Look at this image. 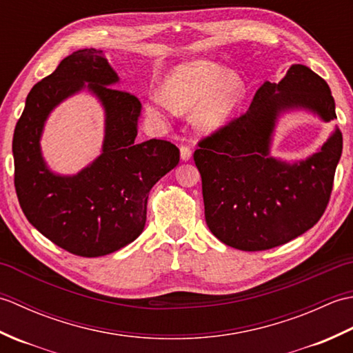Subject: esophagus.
I'll return each instance as SVG.
<instances>
[{"label":"esophagus","instance_id":"esophagus-1","mask_svg":"<svg viewBox=\"0 0 353 353\" xmlns=\"http://www.w3.org/2000/svg\"><path fill=\"white\" fill-rule=\"evenodd\" d=\"M192 156V150L190 145H181V157L182 161H190Z\"/></svg>","mask_w":353,"mask_h":353}]
</instances>
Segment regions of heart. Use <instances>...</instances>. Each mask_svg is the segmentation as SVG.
I'll return each mask as SVG.
<instances>
[{
    "instance_id": "heart-1",
    "label": "heart",
    "mask_w": 353,
    "mask_h": 353,
    "mask_svg": "<svg viewBox=\"0 0 353 353\" xmlns=\"http://www.w3.org/2000/svg\"><path fill=\"white\" fill-rule=\"evenodd\" d=\"M244 81L219 63L192 61L179 65L165 80V95L148 99V112L167 118L172 112H191L199 105L196 121L200 129L215 130L228 121L244 97Z\"/></svg>"
}]
</instances>
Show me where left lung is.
<instances>
[{
    "label": "left lung",
    "instance_id": "1",
    "mask_svg": "<svg viewBox=\"0 0 353 353\" xmlns=\"http://www.w3.org/2000/svg\"><path fill=\"white\" fill-rule=\"evenodd\" d=\"M311 109L336 118L326 81L305 65H292L279 83L265 81L245 114L201 138L194 162L201 176L205 219L226 245L261 252L305 234L325 214L343 150L336 129L320 152L288 165L268 156L282 110Z\"/></svg>",
    "mask_w": 353,
    "mask_h": 353
}]
</instances>
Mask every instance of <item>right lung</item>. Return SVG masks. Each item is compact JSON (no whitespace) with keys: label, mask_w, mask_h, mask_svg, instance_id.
<instances>
[{"label":"right lung","mask_w":353,"mask_h":353,"mask_svg":"<svg viewBox=\"0 0 353 353\" xmlns=\"http://www.w3.org/2000/svg\"><path fill=\"white\" fill-rule=\"evenodd\" d=\"M117 81L103 51H74L32 88L13 133L14 190L22 212L51 243L83 258L117 252L141 235L150 191L181 159L170 141L137 139L141 101L110 88ZM85 83L107 109L103 153L77 176H54L40 156L43 121Z\"/></svg>","instance_id":"right-lung-1"}]
</instances>
